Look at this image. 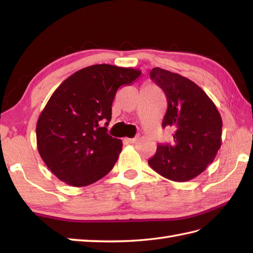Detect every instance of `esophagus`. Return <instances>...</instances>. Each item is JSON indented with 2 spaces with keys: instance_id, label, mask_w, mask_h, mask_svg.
I'll list each match as a JSON object with an SVG mask.
<instances>
[{
  "instance_id": "obj_1",
  "label": "esophagus",
  "mask_w": 253,
  "mask_h": 253,
  "mask_svg": "<svg viewBox=\"0 0 253 253\" xmlns=\"http://www.w3.org/2000/svg\"><path fill=\"white\" fill-rule=\"evenodd\" d=\"M137 140H138L137 137H135V138H125V142H127V143H135Z\"/></svg>"
}]
</instances>
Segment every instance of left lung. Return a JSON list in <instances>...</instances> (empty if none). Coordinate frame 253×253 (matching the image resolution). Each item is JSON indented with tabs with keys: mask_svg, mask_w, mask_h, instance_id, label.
I'll return each mask as SVG.
<instances>
[{
	"mask_svg": "<svg viewBox=\"0 0 253 253\" xmlns=\"http://www.w3.org/2000/svg\"><path fill=\"white\" fill-rule=\"evenodd\" d=\"M150 78L164 92L166 112L162 127L173 130V140L159 144L148 163L165 178L188 181L213 162L221 148V114L190 79L160 67L150 72Z\"/></svg>",
	"mask_w": 253,
	"mask_h": 253,
	"instance_id": "left-lung-1",
	"label": "left lung"
}]
</instances>
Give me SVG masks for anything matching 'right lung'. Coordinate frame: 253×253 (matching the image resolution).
<instances>
[{
  "instance_id": "1",
  "label": "right lung",
  "mask_w": 253,
  "mask_h": 253,
  "mask_svg": "<svg viewBox=\"0 0 253 253\" xmlns=\"http://www.w3.org/2000/svg\"><path fill=\"white\" fill-rule=\"evenodd\" d=\"M140 75L131 67L98 64L73 74L53 92L36 133L40 157L58 179L84 187L110 173L123 148L106 132L113 100L121 85Z\"/></svg>"
}]
</instances>
